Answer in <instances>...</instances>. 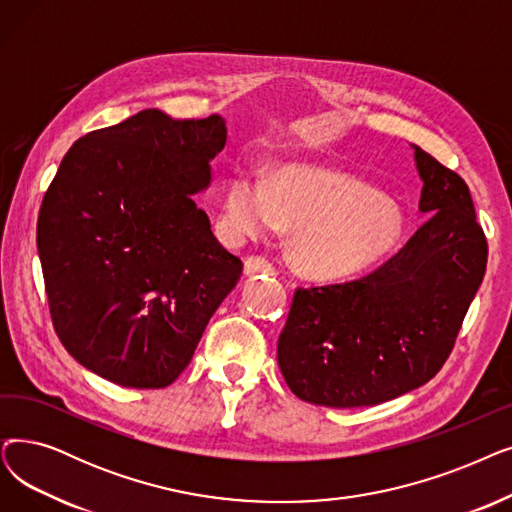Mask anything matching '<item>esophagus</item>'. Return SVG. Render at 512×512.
I'll return each mask as SVG.
<instances>
[{"mask_svg": "<svg viewBox=\"0 0 512 512\" xmlns=\"http://www.w3.org/2000/svg\"><path fill=\"white\" fill-rule=\"evenodd\" d=\"M244 274L255 276V274H276L274 263L265 257H249L244 261Z\"/></svg>", "mask_w": 512, "mask_h": 512, "instance_id": "esophagus-1", "label": "esophagus"}]
</instances>
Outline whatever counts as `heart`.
Returning a JSON list of instances; mask_svg holds the SVG:
<instances>
[{
    "mask_svg": "<svg viewBox=\"0 0 512 512\" xmlns=\"http://www.w3.org/2000/svg\"><path fill=\"white\" fill-rule=\"evenodd\" d=\"M219 226L232 244L293 228L295 268L309 278L341 280L387 255L404 221L370 188L320 167L288 163L270 182L251 171L236 173L221 201Z\"/></svg>",
    "mask_w": 512,
    "mask_h": 512,
    "instance_id": "heart-1",
    "label": "heart"
}]
</instances>
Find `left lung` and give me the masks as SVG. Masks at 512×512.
<instances>
[{
	"label": "left lung",
	"instance_id": "8db88e82",
	"mask_svg": "<svg viewBox=\"0 0 512 512\" xmlns=\"http://www.w3.org/2000/svg\"><path fill=\"white\" fill-rule=\"evenodd\" d=\"M412 150L425 224L376 272L297 288L278 366L303 402L376 406L429 383L483 282L487 242L469 186L422 148Z\"/></svg>",
	"mask_w": 512,
	"mask_h": 512
}]
</instances>
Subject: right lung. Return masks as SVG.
<instances>
[{"mask_svg":"<svg viewBox=\"0 0 512 512\" xmlns=\"http://www.w3.org/2000/svg\"><path fill=\"white\" fill-rule=\"evenodd\" d=\"M226 121L157 108L79 138L43 196L37 249L73 358L131 389L171 385L242 274L194 196L211 186Z\"/></svg>","mask_w":512,"mask_h":512,"instance_id":"right-lung-1","label":"right lung"}]
</instances>
